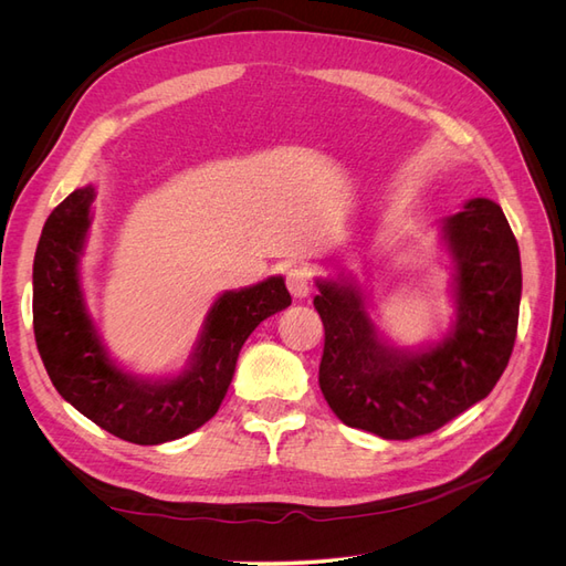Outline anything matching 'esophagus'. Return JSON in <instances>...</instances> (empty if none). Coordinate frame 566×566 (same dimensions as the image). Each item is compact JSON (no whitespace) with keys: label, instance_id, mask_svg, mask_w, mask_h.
<instances>
[{"label":"esophagus","instance_id":"34e87169","mask_svg":"<svg viewBox=\"0 0 566 566\" xmlns=\"http://www.w3.org/2000/svg\"><path fill=\"white\" fill-rule=\"evenodd\" d=\"M285 283H287V290L290 295L302 300L312 293V273L306 271V266H293L287 271L285 276Z\"/></svg>","mask_w":566,"mask_h":566}]
</instances>
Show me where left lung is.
<instances>
[{
	"mask_svg": "<svg viewBox=\"0 0 566 566\" xmlns=\"http://www.w3.org/2000/svg\"><path fill=\"white\" fill-rule=\"evenodd\" d=\"M451 254L453 323L439 342L397 347L368 316L364 287L345 273L316 279L325 328L318 385L333 413L382 439L430 434L489 397L517 337L520 248L499 202L472 198L439 224Z\"/></svg>",
	"mask_w": 566,
	"mask_h": 566,
	"instance_id": "8db88e82",
	"label": "left lung"
}]
</instances>
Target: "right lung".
Listing matches in <instances>:
<instances>
[{"instance_id":"right-lung-1","label":"right lung","mask_w":566,"mask_h":566,"mask_svg":"<svg viewBox=\"0 0 566 566\" xmlns=\"http://www.w3.org/2000/svg\"><path fill=\"white\" fill-rule=\"evenodd\" d=\"M94 186L49 214L32 264V323L42 364L61 397L119 439L156 447L208 422L224 401L238 354L264 318L290 306L283 276L221 293L179 375L139 378L119 368L87 312L80 260L92 227Z\"/></svg>"}]
</instances>
